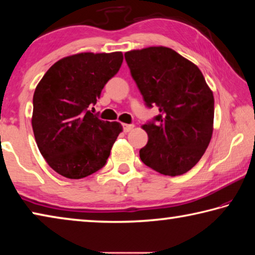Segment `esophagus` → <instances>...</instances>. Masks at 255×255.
I'll list each match as a JSON object with an SVG mask.
<instances>
[{
    "label": "esophagus",
    "instance_id": "34e87169",
    "mask_svg": "<svg viewBox=\"0 0 255 255\" xmlns=\"http://www.w3.org/2000/svg\"><path fill=\"white\" fill-rule=\"evenodd\" d=\"M133 127H135V126H133L132 124H130V125L125 124V125H124V131H125V132H129L130 130H132Z\"/></svg>",
    "mask_w": 255,
    "mask_h": 255
}]
</instances>
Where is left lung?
<instances>
[{
    "label": "left lung",
    "instance_id": "8db88e82",
    "mask_svg": "<svg viewBox=\"0 0 255 255\" xmlns=\"http://www.w3.org/2000/svg\"><path fill=\"white\" fill-rule=\"evenodd\" d=\"M125 58L146 106L159 111L154 122L143 125L148 141L140 159L164 175L187 173L213 136V91L197 65L167 47L133 49Z\"/></svg>",
    "mask_w": 255,
    "mask_h": 255
}]
</instances>
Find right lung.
<instances>
[{"label":"right lung","instance_id":"1","mask_svg":"<svg viewBox=\"0 0 255 255\" xmlns=\"http://www.w3.org/2000/svg\"><path fill=\"white\" fill-rule=\"evenodd\" d=\"M122 51L81 53L59 59L33 93L32 129L48 165L67 179H82L105 166L123 126L103 122L89 108L122 66Z\"/></svg>","mask_w":255,"mask_h":255}]
</instances>
